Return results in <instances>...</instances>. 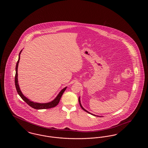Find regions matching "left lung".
<instances>
[{
	"instance_id": "left-lung-1",
	"label": "left lung",
	"mask_w": 148,
	"mask_h": 148,
	"mask_svg": "<svg viewBox=\"0 0 148 148\" xmlns=\"http://www.w3.org/2000/svg\"><path fill=\"white\" fill-rule=\"evenodd\" d=\"M79 104H80V106H81V108H82V109H83V110H84V111H85L86 112H87V113H89V114H92V115H94V116H98V115H94V114H92V113H90V112H89L88 111H87L86 110H85L84 108L83 107V106H82V104H81V103H80V97H79Z\"/></svg>"
}]
</instances>
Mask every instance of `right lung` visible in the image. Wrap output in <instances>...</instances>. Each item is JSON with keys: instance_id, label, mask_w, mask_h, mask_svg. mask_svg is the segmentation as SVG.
Segmentation results:
<instances>
[{"instance_id": "obj_1", "label": "right lung", "mask_w": 148, "mask_h": 148, "mask_svg": "<svg viewBox=\"0 0 148 148\" xmlns=\"http://www.w3.org/2000/svg\"><path fill=\"white\" fill-rule=\"evenodd\" d=\"M21 51H22V50L19 53L18 60L16 63V67H15L16 73H15V88H16V91L18 92V94L27 104H28L29 106H30L31 107H32L33 108L35 109H38H38H49V108H54V107L56 106L58 104V103H59L60 98H61L64 92H65V90H66L67 86L65 87L60 92H59V93L56 96V98L54 99L53 100H52L51 101H50L49 103H36V102H34L33 101H31L30 99H29L26 97H25L23 95V94L22 93V92L21 90L19 85L18 80V64L19 62L20 56H21Z\"/></svg>"}]
</instances>
